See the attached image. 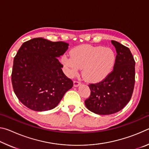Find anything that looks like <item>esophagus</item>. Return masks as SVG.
I'll list each match as a JSON object with an SVG mask.
<instances>
[{
    "label": "esophagus",
    "instance_id": "1",
    "mask_svg": "<svg viewBox=\"0 0 149 149\" xmlns=\"http://www.w3.org/2000/svg\"><path fill=\"white\" fill-rule=\"evenodd\" d=\"M80 85H81V83L79 81H74V87H78Z\"/></svg>",
    "mask_w": 149,
    "mask_h": 149
}]
</instances>
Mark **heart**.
I'll use <instances>...</instances> for the list:
<instances>
[{
    "instance_id": "heart-1",
    "label": "heart",
    "mask_w": 149,
    "mask_h": 149,
    "mask_svg": "<svg viewBox=\"0 0 149 149\" xmlns=\"http://www.w3.org/2000/svg\"><path fill=\"white\" fill-rule=\"evenodd\" d=\"M62 62L70 77L83 68V76L87 81L96 83L104 79L114 68L116 54L110 48L81 45L71 50V55H64Z\"/></svg>"
}]
</instances>
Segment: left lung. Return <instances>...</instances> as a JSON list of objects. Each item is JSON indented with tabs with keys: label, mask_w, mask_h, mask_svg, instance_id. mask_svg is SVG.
Masks as SVG:
<instances>
[{
	"label": "left lung",
	"mask_w": 149,
	"mask_h": 149,
	"mask_svg": "<svg viewBox=\"0 0 149 149\" xmlns=\"http://www.w3.org/2000/svg\"><path fill=\"white\" fill-rule=\"evenodd\" d=\"M116 50L113 71L101 81L91 84V95L85 100L88 110L109 115L125 107L132 98L135 85V62L129 48L111 41Z\"/></svg>",
	"instance_id": "8db88e82"
}]
</instances>
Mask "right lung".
<instances>
[{
  "mask_svg": "<svg viewBox=\"0 0 149 149\" xmlns=\"http://www.w3.org/2000/svg\"><path fill=\"white\" fill-rule=\"evenodd\" d=\"M68 45L39 37L19 48L14 59L12 84L17 99L26 107L38 112L53 109L73 87L57 58Z\"/></svg>",
  "mask_w": 149,
  "mask_h": 149,
  "instance_id": "1",
  "label": "right lung"
}]
</instances>
